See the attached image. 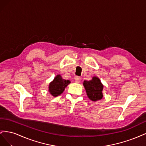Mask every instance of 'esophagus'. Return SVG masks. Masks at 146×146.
<instances>
[{
    "instance_id": "1",
    "label": "esophagus",
    "mask_w": 146,
    "mask_h": 146,
    "mask_svg": "<svg viewBox=\"0 0 146 146\" xmlns=\"http://www.w3.org/2000/svg\"><path fill=\"white\" fill-rule=\"evenodd\" d=\"M74 80L76 83H79L81 80V78L78 76H76L74 77Z\"/></svg>"
}]
</instances>
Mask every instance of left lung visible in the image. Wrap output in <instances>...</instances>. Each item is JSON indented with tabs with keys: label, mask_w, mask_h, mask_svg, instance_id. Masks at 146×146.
Returning a JSON list of instances; mask_svg holds the SVG:
<instances>
[{
	"label": "left lung",
	"mask_w": 146,
	"mask_h": 146,
	"mask_svg": "<svg viewBox=\"0 0 146 146\" xmlns=\"http://www.w3.org/2000/svg\"><path fill=\"white\" fill-rule=\"evenodd\" d=\"M83 86L86 90L88 98L90 100L95 102L102 98L104 85L98 77H93L90 81L85 80Z\"/></svg>",
	"instance_id": "8db88e82"
}]
</instances>
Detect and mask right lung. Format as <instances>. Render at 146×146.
<instances>
[{
    "instance_id": "right-lung-1",
    "label": "right lung",
    "mask_w": 146,
    "mask_h": 146,
    "mask_svg": "<svg viewBox=\"0 0 146 146\" xmlns=\"http://www.w3.org/2000/svg\"><path fill=\"white\" fill-rule=\"evenodd\" d=\"M70 82L68 80L62 78L60 75H57L54 80L50 83L48 86V91L52 96L56 97L60 96L64 91L65 88L67 86Z\"/></svg>"
}]
</instances>
